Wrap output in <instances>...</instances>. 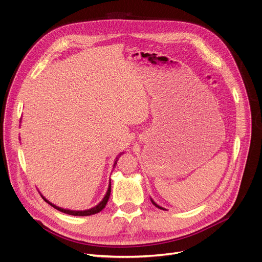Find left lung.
<instances>
[{"label":"left lung","instance_id":"obj_1","mask_svg":"<svg viewBox=\"0 0 262 262\" xmlns=\"http://www.w3.org/2000/svg\"><path fill=\"white\" fill-rule=\"evenodd\" d=\"M150 201H151V203H152V204H154V205H155L157 208H159V209H161V210H167V209H165V208H163V207L159 206V205H158V204H157V203H156V202H155V201H154L151 198H150Z\"/></svg>","mask_w":262,"mask_h":262}]
</instances>
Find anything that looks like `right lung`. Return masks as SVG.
Wrapping results in <instances>:
<instances>
[{"instance_id":"1","label":"right lung","mask_w":262,"mask_h":262,"mask_svg":"<svg viewBox=\"0 0 262 262\" xmlns=\"http://www.w3.org/2000/svg\"><path fill=\"white\" fill-rule=\"evenodd\" d=\"M123 154H124V151L120 152V154H119L118 157H120V156L123 155ZM118 157L116 158V160H115V162H114V167H115L116 164H117ZM114 167H113V168H114ZM39 193H40V192H39ZM40 195H41V198L43 199L45 202H47L49 205H51L53 208L57 209L58 211L69 214V215H74V216H89V215H93V214H96V213L100 212V211L105 207V205L107 204V201H108L110 195H111V179H110V184H108V188H107V190H106V193H105L104 198L101 200V202H100L99 204H97L95 207H93V208H91V209H86V210H70V209H64V208H61V207H58V206L52 204L51 202H49L48 200H47L41 193H40Z\"/></svg>"}]
</instances>
